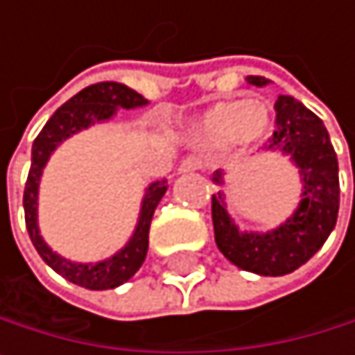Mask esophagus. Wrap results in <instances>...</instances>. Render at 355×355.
Segmentation results:
<instances>
[{
  "label": "esophagus",
  "instance_id": "obj_1",
  "mask_svg": "<svg viewBox=\"0 0 355 355\" xmlns=\"http://www.w3.org/2000/svg\"><path fill=\"white\" fill-rule=\"evenodd\" d=\"M197 169H201V158L199 156H188V158H184V161L180 163V171L182 173L197 171Z\"/></svg>",
  "mask_w": 355,
  "mask_h": 355
}]
</instances>
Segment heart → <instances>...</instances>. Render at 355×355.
I'll return each mask as SVG.
<instances>
[{
    "label": "heart",
    "instance_id": "obj_1",
    "mask_svg": "<svg viewBox=\"0 0 355 355\" xmlns=\"http://www.w3.org/2000/svg\"><path fill=\"white\" fill-rule=\"evenodd\" d=\"M269 127V112L256 101H220L203 112L192 125V139L199 146H248Z\"/></svg>",
    "mask_w": 355,
    "mask_h": 355
}]
</instances>
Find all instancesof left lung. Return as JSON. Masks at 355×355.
<instances>
[{"instance_id": "obj_1", "label": "left lung", "mask_w": 355, "mask_h": 355, "mask_svg": "<svg viewBox=\"0 0 355 355\" xmlns=\"http://www.w3.org/2000/svg\"><path fill=\"white\" fill-rule=\"evenodd\" d=\"M254 86L269 80L248 76ZM267 150H279L292 158L303 180L298 209L279 228L269 233H241L230 220L224 194L211 197V220L218 250L239 269L256 275H286L305 264L328 239L339 216V163L324 122L290 95L275 101V131ZM216 171L214 182L224 184Z\"/></svg>"}]
</instances>
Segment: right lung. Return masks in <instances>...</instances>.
I'll list each match as a JSON object with an SVG mask.
<instances>
[{
	"label": "right lung",
	"instance_id": "1",
	"mask_svg": "<svg viewBox=\"0 0 355 355\" xmlns=\"http://www.w3.org/2000/svg\"><path fill=\"white\" fill-rule=\"evenodd\" d=\"M148 99H144L133 88L120 84V82H99L86 86L84 91L73 95L67 103H63L50 120L44 125L40 135L33 141L31 150V169L27 175L25 184V194H23V205H25V224L29 230V237L42 256V260L48 264L50 269H55L59 275H63L67 282L88 288V290H110L120 284L129 282L144 264L146 254H148V235H150V222L154 216V209L158 201L163 199L167 192V180L154 182L146 190V197L141 201V211L139 220L135 226V233L129 239V243L116 252L112 258H105L101 262H71L57 252H52L46 241L40 235L37 228V188H40V178L42 171L48 163L50 154L55 148L71 137L73 133L95 125V122H103L116 114L118 107L133 110L146 105Z\"/></svg>",
	"mask_w": 355,
	"mask_h": 355
}]
</instances>
